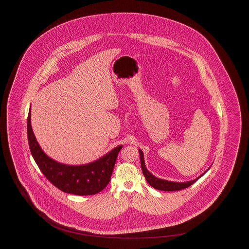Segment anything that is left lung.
<instances>
[{"instance_id": "8db88e82", "label": "left lung", "mask_w": 249, "mask_h": 249, "mask_svg": "<svg viewBox=\"0 0 249 249\" xmlns=\"http://www.w3.org/2000/svg\"><path fill=\"white\" fill-rule=\"evenodd\" d=\"M139 153H140V159H141V167H142V172L143 177L145 178V180L147 181V183L153 187L154 189L160 190V191H179L185 188L190 187L191 185H193L197 179H199L200 177L204 176L207 171L210 169H208L206 172H204L201 176H199L198 178L194 179V180H190V181H186V182H175V181H169V180H165V179H161V178H156L154 177L151 173H149L145 167L144 164V160H143V153L142 150L139 149Z\"/></svg>"}]
</instances>
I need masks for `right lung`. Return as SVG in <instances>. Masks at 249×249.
<instances>
[{
    "label": "right lung",
    "mask_w": 249,
    "mask_h": 249,
    "mask_svg": "<svg viewBox=\"0 0 249 249\" xmlns=\"http://www.w3.org/2000/svg\"><path fill=\"white\" fill-rule=\"evenodd\" d=\"M28 140L32 155L42 174L64 193L90 196L103 191L110 181L119 151L118 145L99 159L84 165H67L49 157L36 140L32 127L31 109L28 116Z\"/></svg>",
    "instance_id": "add662e5"
}]
</instances>
